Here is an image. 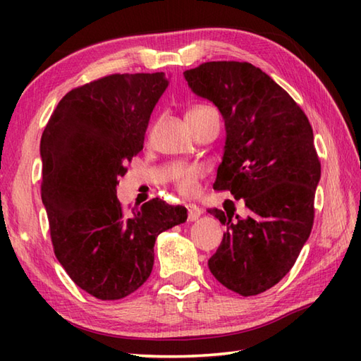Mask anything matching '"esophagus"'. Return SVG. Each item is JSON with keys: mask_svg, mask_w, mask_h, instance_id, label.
Here are the masks:
<instances>
[{"mask_svg": "<svg viewBox=\"0 0 361 361\" xmlns=\"http://www.w3.org/2000/svg\"><path fill=\"white\" fill-rule=\"evenodd\" d=\"M202 216V208H198L197 204H189L188 206V219L189 221H195L198 217Z\"/></svg>", "mask_w": 361, "mask_h": 361, "instance_id": "obj_1", "label": "esophagus"}]
</instances>
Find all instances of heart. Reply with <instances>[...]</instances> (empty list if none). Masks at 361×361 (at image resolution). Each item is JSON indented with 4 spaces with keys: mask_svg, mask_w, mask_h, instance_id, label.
<instances>
[{
    "mask_svg": "<svg viewBox=\"0 0 361 361\" xmlns=\"http://www.w3.org/2000/svg\"><path fill=\"white\" fill-rule=\"evenodd\" d=\"M204 111H212L211 106H206V105H195L192 106L188 111L186 116L189 114H197V113H204ZM202 176V171L198 167H188V169H183V171L176 176V188L181 194L185 195H190L195 192L197 189V181L198 178Z\"/></svg>",
    "mask_w": 361,
    "mask_h": 361,
    "instance_id": "heart-1",
    "label": "heart"
}]
</instances>
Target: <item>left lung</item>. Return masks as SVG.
<instances>
[{"label": "left lung", "mask_w": 361, "mask_h": 361, "mask_svg": "<svg viewBox=\"0 0 361 361\" xmlns=\"http://www.w3.org/2000/svg\"><path fill=\"white\" fill-rule=\"evenodd\" d=\"M185 79L225 121L214 189L243 198L248 209L247 217L208 209L226 226L208 267L226 288L259 295L291 270L312 231L321 176L312 126L287 91L251 63L206 62Z\"/></svg>", "instance_id": "1"}]
</instances>
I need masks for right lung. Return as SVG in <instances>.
Here are the masks:
<instances>
[{"instance_id":"1","label":"right lung","mask_w":361,"mask_h":361,"mask_svg":"<svg viewBox=\"0 0 361 361\" xmlns=\"http://www.w3.org/2000/svg\"><path fill=\"white\" fill-rule=\"evenodd\" d=\"M167 85L164 73L90 82L63 96L42 135V200L54 252L75 286L102 301L140 288L157 237L188 219L185 206L159 198L126 214L116 197Z\"/></svg>"}]
</instances>
